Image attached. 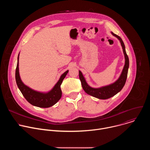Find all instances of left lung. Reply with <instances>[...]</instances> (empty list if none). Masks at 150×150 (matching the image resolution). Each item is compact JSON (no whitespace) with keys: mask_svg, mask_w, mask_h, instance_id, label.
Here are the masks:
<instances>
[{"mask_svg":"<svg viewBox=\"0 0 150 150\" xmlns=\"http://www.w3.org/2000/svg\"><path fill=\"white\" fill-rule=\"evenodd\" d=\"M111 34L119 40L125 56V65L118 79L116 81L109 85H105V86L98 88H93L90 87L87 83L82 73L81 72V71H79V79L81 82L82 88L83 89L85 92L93 97L101 100H105L112 97L122 90L126 81L128 68H129V58H128V56L126 54L125 50V46L123 40L119 36L114 34L113 32H111Z\"/></svg>","mask_w":150,"mask_h":150,"instance_id":"obj_1","label":"left lung"}]
</instances>
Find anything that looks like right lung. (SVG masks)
<instances>
[{
	"label": "right lung",
	"mask_w": 150,
	"mask_h": 150,
	"mask_svg": "<svg viewBox=\"0 0 150 150\" xmlns=\"http://www.w3.org/2000/svg\"><path fill=\"white\" fill-rule=\"evenodd\" d=\"M19 56L15 71V79L17 86L25 98L33 105L41 108H47L54 105L62 97L60 85L69 70L64 72L60 77L54 86L48 92H40L34 90L24 83L21 79L19 72Z\"/></svg>",
	"instance_id": "1"
}]
</instances>
